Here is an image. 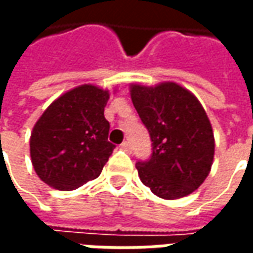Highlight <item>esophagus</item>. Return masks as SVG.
<instances>
[{"label": "esophagus", "mask_w": 253, "mask_h": 253, "mask_svg": "<svg viewBox=\"0 0 253 253\" xmlns=\"http://www.w3.org/2000/svg\"><path fill=\"white\" fill-rule=\"evenodd\" d=\"M121 149H123V150H125V152H127V153H131V145H130V142H128V141L122 143Z\"/></svg>", "instance_id": "esophagus-1"}]
</instances>
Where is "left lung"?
I'll return each mask as SVG.
<instances>
[{
    "label": "left lung",
    "instance_id": "left-lung-1",
    "mask_svg": "<svg viewBox=\"0 0 253 253\" xmlns=\"http://www.w3.org/2000/svg\"><path fill=\"white\" fill-rule=\"evenodd\" d=\"M130 94L153 150L150 159L135 164L139 179L163 199L190 195L205 181L214 159V134L206 111L176 83L132 84Z\"/></svg>",
    "mask_w": 253,
    "mask_h": 253
}]
</instances>
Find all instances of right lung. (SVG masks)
I'll use <instances>...</instances> for the list:
<instances>
[{"label": "right lung", "instance_id": "1", "mask_svg": "<svg viewBox=\"0 0 253 253\" xmlns=\"http://www.w3.org/2000/svg\"><path fill=\"white\" fill-rule=\"evenodd\" d=\"M108 99V90L85 84L48 105L30 139L32 165L42 181L70 191L99 177L115 149L104 118Z\"/></svg>", "mask_w": 253, "mask_h": 253}]
</instances>
